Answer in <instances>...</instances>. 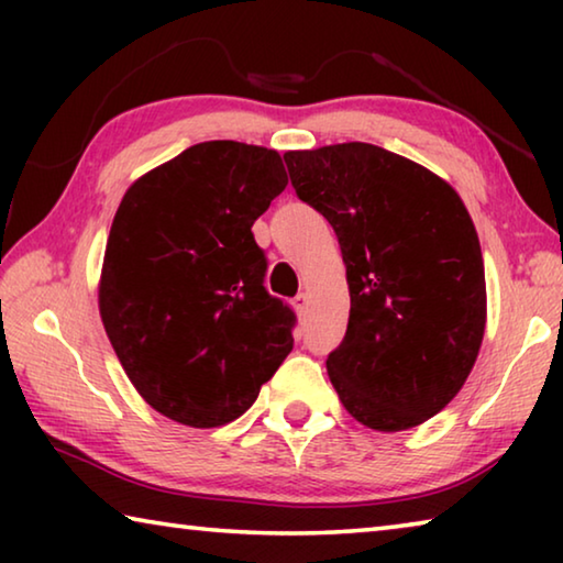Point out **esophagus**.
<instances>
[{
    "label": "esophagus",
    "mask_w": 563,
    "mask_h": 563,
    "mask_svg": "<svg viewBox=\"0 0 563 563\" xmlns=\"http://www.w3.org/2000/svg\"><path fill=\"white\" fill-rule=\"evenodd\" d=\"M308 302H310L308 292H300V295H295V298H292V308L298 310V312H305V308H308Z\"/></svg>",
    "instance_id": "34e87169"
}]
</instances>
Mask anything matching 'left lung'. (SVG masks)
<instances>
[{
	"label": "left lung",
	"instance_id": "1",
	"mask_svg": "<svg viewBox=\"0 0 563 563\" xmlns=\"http://www.w3.org/2000/svg\"><path fill=\"white\" fill-rule=\"evenodd\" d=\"M300 201L338 235L350 290L345 340L328 357L342 407L402 432L452 402L487 328L479 235L430 168L362 141L288 151Z\"/></svg>",
	"mask_w": 563,
	"mask_h": 563
}]
</instances>
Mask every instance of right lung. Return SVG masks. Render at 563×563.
Masks as SVG:
<instances>
[{"instance_id": "1", "label": "right lung", "mask_w": 563, "mask_h": 563, "mask_svg": "<svg viewBox=\"0 0 563 563\" xmlns=\"http://www.w3.org/2000/svg\"><path fill=\"white\" fill-rule=\"evenodd\" d=\"M285 186L278 151L203 141L121 198L101 322L136 393L178 424L233 422L292 350V312L263 288L251 231Z\"/></svg>"}]
</instances>
